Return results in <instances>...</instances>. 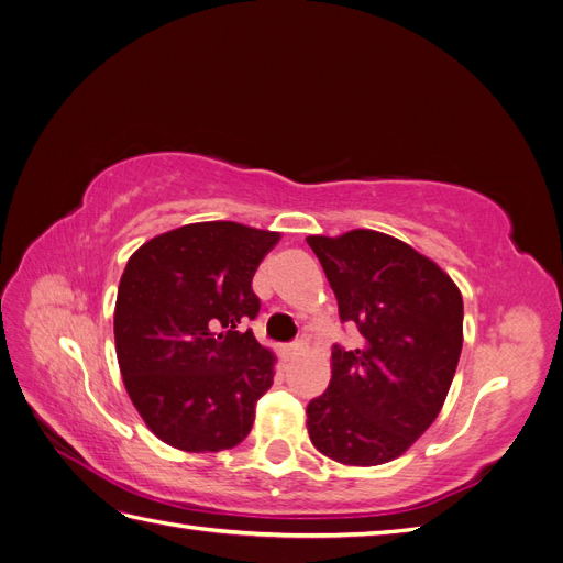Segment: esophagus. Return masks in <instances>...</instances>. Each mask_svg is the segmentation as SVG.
Returning <instances> with one entry per match:
<instances>
[{
	"label": "esophagus",
	"mask_w": 563,
	"mask_h": 563,
	"mask_svg": "<svg viewBox=\"0 0 563 563\" xmlns=\"http://www.w3.org/2000/svg\"><path fill=\"white\" fill-rule=\"evenodd\" d=\"M302 350H305V345L302 343H294V345H286L284 350H282V356L286 362H291V360H296L298 354H302Z\"/></svg>",
	"instance_id": "esophagus-1"
}]
</instances>
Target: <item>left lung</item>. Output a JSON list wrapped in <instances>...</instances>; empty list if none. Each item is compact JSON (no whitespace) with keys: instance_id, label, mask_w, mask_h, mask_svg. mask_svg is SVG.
<instances>
[{"instance_id":"obj_1","label":"left lung","mask_w":563,"mask_h":563,"mask_svg":"<svg viewBox=\"0 0 563 563\" xmlns=\"http://www.w3.org/2000/svg\"><path fill=\"white\" fill-rule=\"evenodd\" d=\"M360 350L333 347L331 383L308 404L314 449L340 465L389 463L416 444L446 401L463 350V296L428 255L376 230L312 234Z\"/></svg>"}]
</instances>
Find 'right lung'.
Wrapping results in <instances>:
<instances>
[{
    "label": "right lung",
    "instance_id": "add662e5",
    "mask_svg": "<svg viewBox=\"0 0 563 563\" xmlns=\"http://www.w3.org/2000/svg\"><path fill=\"white\" fill-rule=\"evenodd\" d=\"M279 232L232 220L152 236L119 279L114 347L124 387L150 432L187 453L242 444L277 356L253 338L251 279Z\"/></svg>",
    "mask_w": 563,
    "mask_h": 563
}]
</instances>
